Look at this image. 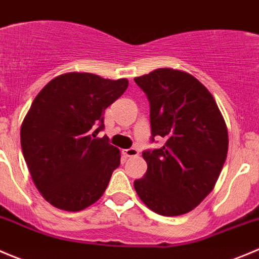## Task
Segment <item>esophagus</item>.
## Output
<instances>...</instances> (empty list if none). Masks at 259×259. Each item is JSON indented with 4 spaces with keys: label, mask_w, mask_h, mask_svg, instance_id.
<instances>
[{
    "label": "esophagus",
    "mask_w": 259,
    "mask_h": 259,
    "mask_svg": "<svg viewBox=\"0 0 259 259\" xmlns=\"http://www.w3.org/2000/svg\"><path fill=\"white\" fill-rule=\"evenodd\" d=\"M123 153L126 157H136V156H138V150L137 148L132 147V148H127V150H123Z\"/></svg>",
    "instance_id": "34e87169"
}]
</instances>
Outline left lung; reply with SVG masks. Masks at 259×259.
Returning a JSON list of instances; mask_svg holds the SVG:
<instances>
[{
  "label": "left lung",
  "mask_w": 259,
  "mask_h": 259,
  "mask_svg": "<svg viewBox=\"0 0 259 259\" xmlns=\"http://www.w3.org/2000/svg\"><path fill=\"white\" fill-rule=\"evenodd\" d=\"M150 101L152 141L147 171L135 181L142 203L163 217L189 213L215 186L228 153V130L210 92L186 71L160 68L135 78Z\"/></svg>",
  "instance_id": "left-lung-1"
}]
</instances>
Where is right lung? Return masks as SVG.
I'll use <instances>...</instances> for the list:
<instances>
[{"instance_id":"right-lung-1","label":"right lung","mask_w":259,"mask_h":259,"mask_svg":"<svg viewBox=\"0 0 259 259\" xmlns=\"http://www.w3.org/2000/svg\"><path fill=\"white\" fill-rule=\"evenodd\" d=\"M127 87L124 78L71 71L35 97L21 124V148L35 186L53 206L80 211L106 191L121 152L106 136L94 137L104 127V109Z\"/></svg>"}]
</instances>
